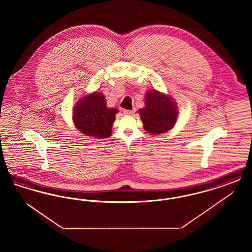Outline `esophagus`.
I'll list each match as a JSON object with an SVG mask.
<instances>
[{
  "instance_id": "obj_1",
  "label": "esophagus",
  "mask_w": 252,
  "mask_h": 252,
  "mask_svg": "<svg viewBox=\"0 0 252 252\" xmlns=\"http://www.w3.org/2000/svg\"><path fill=\"white\" fill-rule=\"evenodd\" d=\"M135 111H136L135 108L131 109V110H129V109H125V110H124V114H126V115H132Z\"/></svg>"
}]
</instances>
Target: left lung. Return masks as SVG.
Listing matches in <instances>:
<instances>
[{"label": "left lung", "mask_w": 252, "mask_h": 252, "mask_svg": "<svg viewBox=\"0 0 252 252\" xmlns=\"http://www.w3.org/2000/svg\"><path fill=\"white\" fill-rule=\"evenodd\" d=\"M144 108L139 110L144 129L152 135L170 130L178 118L177 106L170 96L151 91L146 93Z\"/></svg>", "instance_id": "8db88e82"}]
</instances>
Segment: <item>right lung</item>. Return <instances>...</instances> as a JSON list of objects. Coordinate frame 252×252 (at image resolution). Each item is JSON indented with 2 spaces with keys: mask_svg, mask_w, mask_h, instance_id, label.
Instances as JSON below:
<instances>
[{
  "mask_svg": "<svg viewBox=\"0 0 252 252\" xmlns=\"http://www.w3.org/2000/svg\"><path fill=\"white\" fill-rule=\"evenodd\" d=\"M116 108H108L103 94L94 93L86 95L77 103L73 110L75 127L87 136L98 139L108 138L115 120Z\"/></svg>",
  "mask_w": 252,
  "mask_h": 252,
  "instance_id": "add662e5",
  "label": "right lung"
}]
</instances>
